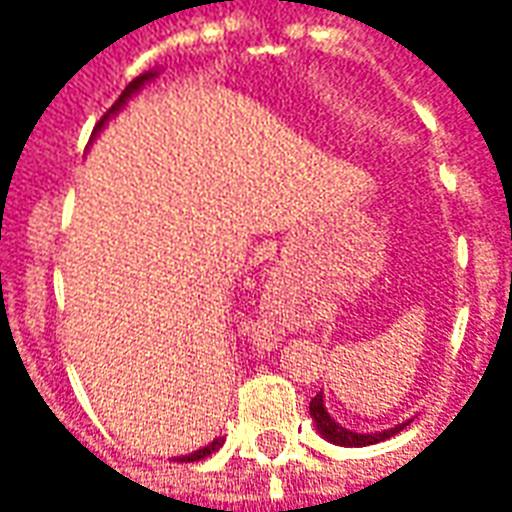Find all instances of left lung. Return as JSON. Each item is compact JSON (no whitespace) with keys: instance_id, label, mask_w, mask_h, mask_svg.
Segmentation results:
<instances>
[{"instance_id":"left-lung-1","label":"left lung","mask_w":512,"mask_h":512,"mask_svg":"<svg viewBox=\"0 0 512 512\" xmlns=\"http://www.w3.org/2000/svg\"><path fill=\"white\" fill-rule=\"evenodd\" d=\"M310 414L323 436L332 441V444H340V447H367V444H378V441L389 439V436H395V433H400V430L406 428V425H395V428L384 430V433H354V430L337 425V422L329 417V411L323 406V392H318V395L312 397Z\"/></svg>"}]
</instances>
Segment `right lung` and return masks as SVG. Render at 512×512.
<instances>
[{
	"mask_svg": "<svg viewBox=\"0 0 512 512\" xmlns=\"http://www.w3.org/2000/svg\"><path fill=\"white\" fill-rule=\"evenodd\" d=\"M153 76H156V73H142V76H136L134 82L128 84L126 90H123V95H120V98H117L115 104H112V109H109V112H106V115L101 117V123H98V126H95V131H98V128L104 126L106 120H109V115H115L117 109H120V106L126 104L128 98H131V95H134L136 90H139V87H142V84H145V82H150V79H153ZM219 447H222V439H216V441H213V444H208V447H202V450L191 452V455H186V458H180V461H183V463H191V461H202V458H208V455H211V452H216V450H219Z\"/></svg>",
	"mask_w": 512,
	"mask_h": 512,
	"instance_id": "right-lung-1",
	"label": "right lung"
}]
</instances>
